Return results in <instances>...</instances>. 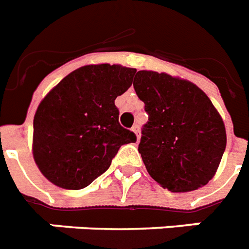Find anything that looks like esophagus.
I'll return each mask as SVG.
<instances>
[{"instance_id":"obj_1","label":"esophagus","mask_w":249,"mask_h":249,"mask_svg":"<svg viewBox=\"0 0 249 249\" xmlns=\"http://www.w3.org/2000/svg\"><path fill=\"white\" fill-rule=\"evenodd\" d=\"M131 130L134 131L135 135H137V139L139 141V138H141V131H139V125H134L133 128H131Z\"/></svg>"}]
</instances>
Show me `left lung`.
<instances>
[{
	"label": "left lung",
	"mask_w": 249,
	"mask_h": 249,
	"mask_svg": "<svg viewBox=\"0 0 249 249\" xmlns=\"http://www.w3.org/2000/svg\"><path fill=\"white\" fill-rule=\"evenodd\" d=\"M133 86L148 114L138 151L149 175L171 192L206 185L226 147L225 125L211 100L165 72L141 70Z\"/></svg>",
	"instance_id": "obj_1"
}]
</instances>
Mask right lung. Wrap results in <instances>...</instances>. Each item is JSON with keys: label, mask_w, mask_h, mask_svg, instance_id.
<instances>
[{"label": "right lung", "mask_w": 249, "mask_h": 249, "mask_svg": "<svg viewBox=\"0 0 249 249\" xmlns=\"http://www.w3.org/2000/svg\"><path fill=\"white\" fill-rule=\"evenodd\" d=\"M135 71L110 64L82 66L42 100L33 121V157L51 183L86 188L110 167L121 145L137 141L119 124L115 106Z\"/></svg>", "instance_id": "1"}]
</instances>
